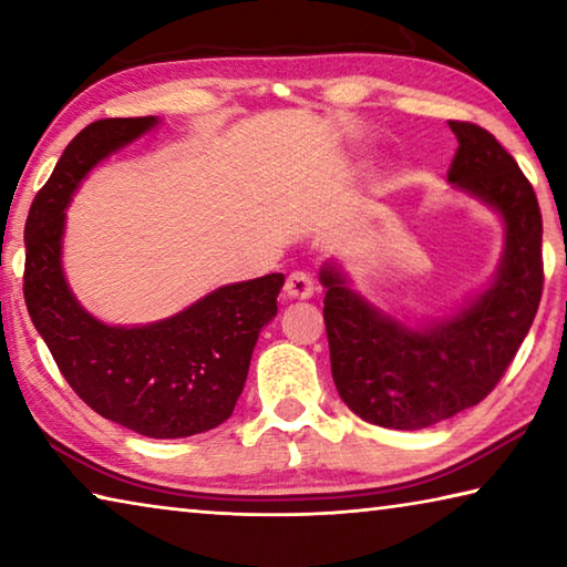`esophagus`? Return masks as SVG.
I'll list each match as a JSON object with an SVG mask.
<instances>
[{"label":"esophagus","mask_w":567,"mask_h":567,"mask_svg":"<svg viewBox=\"0 0 567 567\" xmlns=\"http://www.w3.org/2000/svg\"><path fill=\"white\" fill-rule=\"evenodd\" d=\"M315 292V282L310 275L305 272H292L285 282V295L287 300H310Z\"/></svg>","instance_id":"obj_1"}]
</instances>
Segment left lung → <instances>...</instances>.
<instances>
[{"label": "left lung", "mask_w": 567, "mask_h": 567, "mask_svg": "<svg viewBox=\"0 0 567 567\" xmlns=\"http://www.w3.org/2000/svg\"><path fill=\"white\" fill-rule=\"evenodd\" d=\"M455 192L493 209L503 255L483 290L443 318H410L354 290L340 260L320 267L332 380L354 415L390 430L437 425L487 398L543 295V217L530 182L491 132L450 122Z\"/></svg>", "instance_id": "1"}]
</instances>
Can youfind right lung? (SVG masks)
I'll use <instances>...</instances> for the list:
<instances>
[{"mask_svg":"<svg viewBox=\"0 0 567 567\" xmlns=\"http://www.w3.org/2000/svg\"><path fill=\"white\" fill-rule=\"evenodd\" d=\"M162 124L97 120L66 145L24 227V300L64 380L87 405L134 433L175 440L233 415L285 275L223 285L147 324H110L76 300L64 275L66 207L90 172Z\"/></svg>","mask_w":567,"mask_h":567,"instance_id":"add662e5","label":"right lung"}]
</instances>
